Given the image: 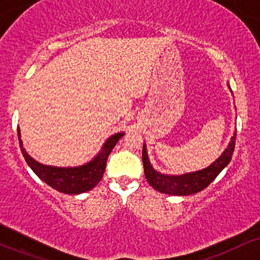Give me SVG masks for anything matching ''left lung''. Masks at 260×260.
<instances>
[{
  "mask_svg": "<svg viewBox=\"0 0 260 260\" xmlns=\"http://www.w3.org/2000/svg\"><path fill=\"white\" fill-rule=\"evenodd\" d=\"M230 88V86H229ZM236 133L231 137L228 148L221 154L219 159L214 161L207 169L199 170L196 172H189V174L183 175H164L160 172L155 171L149 161L147 148L145 144L143 145V166H144V174L154 189L157 192L165 193V194L171 196H189L194 193L201 192V190L207 188L216 178V176L222 171L232 159V154L235 150Z\"/></svg>",
  "mask_w": 260,
  "mask_h": 260,
  "instance_id": "1",
  "label": "left lung"
}]
</instances>
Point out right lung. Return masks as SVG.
<instances>
[{"label": "right lung", "instance_id": "add662e5", "mask_svg": "<svg viewBox=\"0 0 260 260\" xmlns=\"http://www.w3.org/2000/svg\"><path fill=\"white\" fill-rule=\"evenodd\" d=\"M123 132L116 133L110 137L104 143L103 148L99 154L91 161L84 165L76 166V168H57V166L43 165L39 161L34 160L23 148L22 139H20V131L18 128V139H19L20 150L23 156L32 171L37 174L40 180L49 184L53 189L66 194H80V193L88 192L96 186L103 178L104 172L106 169V161L110 153L120 138L123 137Z\"/></svg>", "mask_w": 260, "mask_h": 260}]
</instances>
